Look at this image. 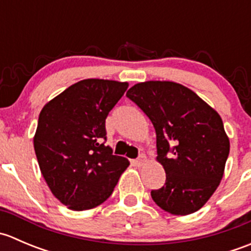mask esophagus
Here are the masks:
<instances>
[{
  "mask_svg": "<svg viewBox=\"0 0 251 251\" xmlns=\"http://www.w3.org/2000/svg\"><path fill=\"white\" fill-rule=\"evenodd\" d=\"M146 163H147V158H146V155H143V154H141V155L138 156V159L133 160V165L138 166V168L142 165H144Z\"/></svg>",
  "mask_w": 251,
  "mask_h": 251,
  "instance_id": "1",
  "label": "esophagus"
}]
</instances>
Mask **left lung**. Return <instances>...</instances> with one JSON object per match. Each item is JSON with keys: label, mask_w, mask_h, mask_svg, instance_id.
<instances>
[{"label": "left lung", "mask_w": 251, "mask_h": 251, "mask_svg": "<svg viewBox=\"0 0 251 251\" xmlns=\"http://www.w3.org/2000/svg\"><path fill=\"white\" fill-rule=\"evenodd\" d=\"M126 96L155 128L156 160L166 181L151 192L153 201L173 215L198 211L219 187L229 154L221 116L197 93L173 81L136 83Z\"/></svg>", "instance_id": "1"}]
</instances>
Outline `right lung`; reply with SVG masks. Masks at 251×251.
<instances>
[{"label":"right lung","mask_w":251,"mask_h":251,"mask_svg":"<svg viewBox=\"0 0 251 251\" xmlns=\"http://www.w3.org/2000/svg\"><path fill=\"white\" fill-rule=\"evenodd\" d=\"M127 82L86 78L42 108L34 148L53 196L68 209H92L107 201L130 165L113 155L105 119L127 90Z\"/></svg>","instance_id":"1"}]
</instances>
